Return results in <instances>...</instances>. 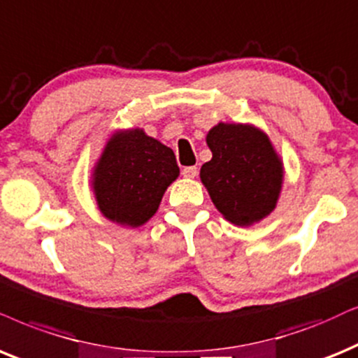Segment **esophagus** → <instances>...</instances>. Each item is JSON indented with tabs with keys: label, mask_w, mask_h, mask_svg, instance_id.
Here are the masks:
<instances>
[{
	"label": "esophagus",
	"mask_w": 358,
	"mask_h": 358,
	"mask_svg": "<svg viewBox=\"0 0 358 358\" xmlns=\"http://www.w3.org/2000/svg\"><path fill=\"white\" fill-rule=\"evenodd\" d=\"M182 175L185 176V178L193 180L194 176L198 175V169H196V166H185L183 171H182Z\"/></svg>",
	"instance_id": "34e87169"
}]
</instances>
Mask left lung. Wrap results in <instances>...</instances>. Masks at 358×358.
Here are the masks:
<instances>
[{"mask_svg": "<svg viewBox=\"0 0 358 358\" xmlns=\"http://www.w3.org/2000/svg\"><path fill=\"white\" fill-rule=\"evenodd\" d=\"M213 153L200 170L213 205L236 226H252L278 206L284 183L282 158L269 135L252 124L220 122L206 134Z\"/></svg>", "mask_w": 358, "mask_h": 358, "instance_id": "obj_1", "label": "left lung"}]
</instances>
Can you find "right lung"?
I'll use <instances>...</instances> for the list:
<instances>
[{"instance_id":"right-lung-1","label":"right lung","mask_w":358,"mask_h":358,"mask_svg":"<svg viewBox=\"0 0 358 358\" xmlns=\"http://www.w3.org/2000/svg\"><path fill=\"white\" fill-rule=\"evenodd\" d=\"M90 171L99 211L124 228L145 224L180 175L173 150L140 127L117 129Z\"/></svg>"}]
</instances>
